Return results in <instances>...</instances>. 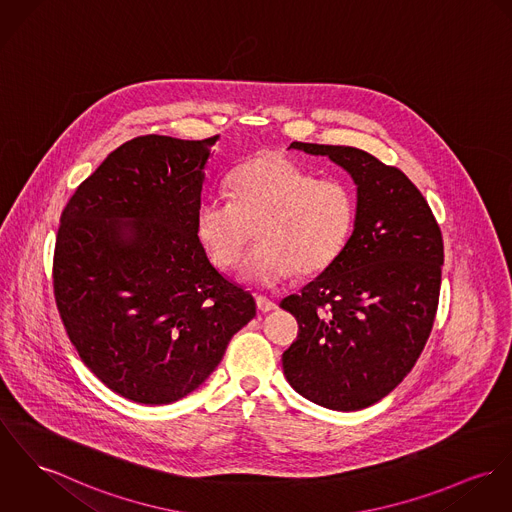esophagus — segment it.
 <instances>
[{"label": "esophagus", "mask_w": 512, "mask_h": 512, "mask_svg": "<svg viewBox=\"0 0 512 512\" xmlns=\"http://www.w3.org/2000/svg\"><path fill=\"white\" fill-rule=\"evenodd\" d=\"M256 299V305H258V309L262 311V313H270V311H274L278 305L272 301V299H268L266 295H256L254 297Z\"/></svg>", "instance_id": "esophagus-1"}]
</instances>
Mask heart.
I'll return each instance as SVG.
<instances>
[{"instance_id": "b5f03b06", "label": "heart", "mask_w": 512, "mask_h": 512, "mask_svg": "<svg viewBox=\"0 0 512 512\" xmlns=\"http://www.w3.org/2000/svg\"><path fill=\"white\" fill-rule=\"evenodd\" d=\"M231 199L209 197L197 209V234L219 268H233L254 238L242 276L276 285L317 276L346 248L356 223L352 187L338 178H315L289 158L264 154L229 176Z\"/></svg>"}]
</instances>
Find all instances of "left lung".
Here are the masks:
<instances>
[{"mask_svg": "<svg viewBox=\"0 0 512 512\" xmlns=\"http://www.w3.org/2000/svg\"><path fill=\"white\" fill-rule=\"evenodd\" d=\"M328 156L358 186L354 233L338 260L279 307L299 325L283 373L309 401L360 411L417 364L436 319L444 242L417 186L354 146L291 142Z\"/></svg>", "mask_w": 512, "mask_h": 512, "instance_id": "left-lung-1", "label": "left lung"}]
</instances>
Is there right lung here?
Masks as SVG:
<instances>
[{"mask_svg": "<svg viewBox=\"0 0 512 512\" xmlns=\"http://www.w3.org/2000/svg\"><path fill=\"white\" fill-rule=\"evenodd\" d=\"M217 140H127L60 215L52 285L62 325L95 377L135 403L186 397L256 315L254 297L211 266L197 236Z\"/></svg>", "mask_w": 512, "mask_h": 512, "instance_id": "right-lung-1", "label": "right lung"}]
</instances>
